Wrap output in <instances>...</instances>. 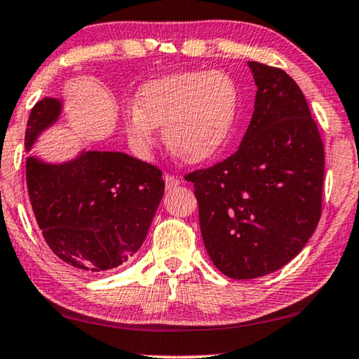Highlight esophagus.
I'll return each mask as SVG.
<instances>
[{
	"mask_svg": "<svg viewBox=\"0 0 359 359\" xmlns=\"http://www.w3.org/2000/svg\"><path fill=\"white\" fill-rule=\"evenodd\" d=\"M164 182H165V190H169V191L174 190L175 187L180 184V180L175 177V175H169V174L164 177Z\"/></svg>",
	"mask_w": 359,
	"mask_h": 359,
	"instance_id": "obj_1",
	"label": "esophagus"
}]
</instances>
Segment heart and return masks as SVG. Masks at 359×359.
<instances>
[{
    "instance_id": "heart-1",
    "label": "heart",
    "mask_w": 359,
    "mask_h": 359,
    "mask_svg": "<svg viewBox=\"0 0 359 359\" xmlns=\"http://www.w3.org/2000/svg\"><path fill=\"white\" fill-rule=\"evenodd\" d=\"M238 111V87L222 71H190L151 80L138 90L124 117L130 148L145 156L163 127L165 147L189 164L208 163L231 142Z\"/></svg>"
}]
</instances>
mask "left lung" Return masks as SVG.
I'll return each mask as SVG.
<instances>
[{
    "mask_svg": "<svg viewBox=\"0 0 359 359\" xmlns=\"http://www.w3.org/2000/svg\"><path fill=\"white\" fill-rule=\"evenodd\" d=\"M258 90L237 151L187 180L201 237L231 279H256L295 258L318 227L324 147L306 98L282 69L250 61Z\"/></svg>",
    "mask_w": 359,
    "mask_h": 359,
    "instance_id": "1",
    "label": "left lung"
}]
</instances>
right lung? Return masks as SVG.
<instances>
[{
    "label": "right lung",
    "instance_id": "add662e5",
    "mask_svg": "<svg viewBox=\"0 0 359 359\" xmlns=\"http://www.w3.org/2000/svg\"><path fill=\"white\" fill-rule=\"evenodd\" d=\"M62 100L43 98L30 112L25 151L56 124ZM27 189L43 238L82 272L124 264L140 250L164 194L163 172L121 151H87L64 163L27 156Z\"/></svg>",
    "mask_w": 359,
    "mask_h": 359
}]
</instances>
